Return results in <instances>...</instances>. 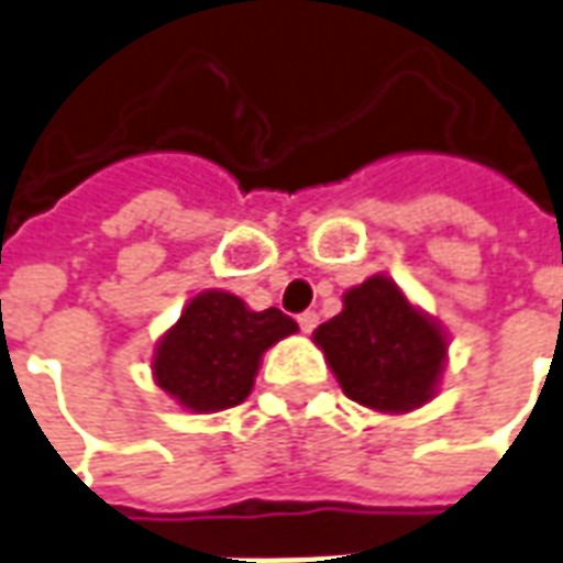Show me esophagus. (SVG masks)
<instances>
[{
	"instance_id": "esophagus-1",
	"label": "esophagus",
	"mask_w": 563,
	"mask_h": 563,
	"mask_svg": "<svg viewBox=\"0 0 563 563\" xmlns=\"http://www.w3.org/2000/svg\"><path fill=\"white\" fill-rule=\"evenodd\" d=\"M297 320H299V329H302L306 335H311V332H314V329H317V323H320V317H317V311H306V314H299Z\"/></svg>"
}]
</instances>
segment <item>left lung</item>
<instances>
[{
  "instance_id": "left-lung-1",
  "label": "left lung",
  "mask_w": 563,
  "mask_h": 563,
  "mask_svg": "<svg viewBox=\"0 0 563 563\" xmlns=\"http://www.w3.org/2000/svg\"><path fill=\"white\" fill-rule=\"evenodd\" d=\"M338 386L383 416L430 404L448 365V332L386 273L344 294V308L314 329Z\"/></svg>"
}]
</instances>
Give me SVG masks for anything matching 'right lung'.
Listing matches in <instances>:
<instances>
[{
	"instance_id": "add662e5",
	"label": "right lung",
	"mask_w": 563,
	"mask_h": 563,
	"mask_svg": "<svg viewBox=\"0 0 563 563\" xmlns=\"http://www.w3.org/2000/svg\"><path fill=\"white\" fill-rule=\"evenodd\" d=\"M294 332L297 320L278 308L252 311L228 290H201L159 335L151 374L186 412H222L252 395L264 353Z\"/></svg>"
}]
</instances>
